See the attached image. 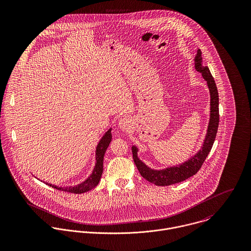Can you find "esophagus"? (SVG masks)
Masks as SVG:
<instances>
[{"mask_svg": "<svg viewBox=\"0 0 251 251\" xmlns=\"http://www.w3.org/2000/svg\"><path fill=\"white\" fill-rule=\"evenodd\" d=\"M119 126L123 130H128L131 126V121L128 118H121L119 121Z\"/></svg>", "mask_w": 251, "mask_h": 251, "instance_id": "1", "label": "esophagus"}]
</instances>
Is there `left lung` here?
<instances>
[{
	"mask_svg": "<svg viewBox=\"0 0 251 251\" xmlns=\"http://www.w3.org/2000/svg\"><path fill=\"white\" fill-rule=\"evenodd\" d=\"M202 52L200 49L197 51V55L195 57V69L197 72H201L203 78L207 81L210 94H211V117L210 123L208 126L207 135L203 144L202 149L190 159L180 164L179 166L170 167L164 170H152L145 165L143 162L137 156V148L132 147V154L134 163L140 172L141 176L148 181L159 185H170L177 182H180L184 179L190 178L195 175L200 168L202 167L206 157L211 151L213 145L215 140V136L217 133L218 124H219V110H218V92L215 85V79L207 66L203 65Z\"/></svg>",
	"mask_w": 251,
	"mask_h": 251,
	"instance_id": "obj_1",
	"label": "left lung"
}]
</instances>
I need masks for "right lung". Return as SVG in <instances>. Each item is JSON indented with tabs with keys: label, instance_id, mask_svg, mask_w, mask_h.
<instances>
[{
	"label": "right lung",
	"instance_id": "add662e5",
	"mask_svg": "<svg viewBox=\"0 0 251 251\" xmlns=\"http://www.w3.org/2000/svg\"><path fill=\"white\" fill-rule=\"evenodd\" d=\"M111 140H112V134H111V128H110L107 132L103 135V137L101 138V140L100 141V143L97 147V151H96L97 163H96L95 169H94L92 175L85 181H83L82 183H80L76 186H68V187H58L54 184H49V183H46V184L52 186L53 188H57L62 191L71 192V193H75V194L84 193V192H87V191L95 188L99 184L100 178H101V175L103 172V157H104V153L107 150L108 146L111 142Z\"/></svg>",
	"mask_w": 251,
	"mask_h": 251
}]
</instances>
